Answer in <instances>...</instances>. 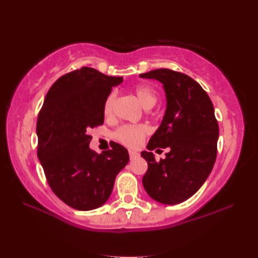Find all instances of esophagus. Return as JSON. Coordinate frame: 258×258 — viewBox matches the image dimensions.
Wrapping results in <instances>:
<instances>
[{
    "label": "esophagus",
    "instance_id": "34e87169",
    "mask_svg": "<svg viewBox=\"0 0 258 258\" xmlns=\"http://www.w3.org/2000/svg\"><path fill=\"white\" fill-rule=\"evenodd\" d=\"M128 154H130V158L131 160H134V158H136L139 156V154L134 151H128Z\"/></svg>",
    "mask_w": 258,
    "mask_h": 258
}]
</instances>
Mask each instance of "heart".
Instances as JSON below:
<instances>
[{"instance_id": "b5f03b06", "label": "heart", "mask_w": 258, "mask_h": 258, "mask_svg": "<svg viewBox=\"0 0 258 258\" xmlns=\"http://www.w3.org/2000/svg\"><path fill=\"white\" fill-rule=\"evenodd\" d=\"M134 94L138 97L139 102L142 104L144 108H152L155 105L158 98V94L154 87L147 84H139L133 89ZM115 102V94L111 93L106 97L104 102L103 112L108 116L112 114L113 105ZM147 134V128L144 125H123L115 131L114 136L115 139L131 147H135L140 145L142 140Z\"/></svg>"}]
</instances>
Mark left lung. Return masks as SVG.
<instances>
[{
	"mask_svg": "<svg viewBox=\"0 0 258 258\" xmlns=\"http://www.w3.org/2000/svg\"><path fill=\"white\" fill-rule=\"evenodd\" d=\"M160 81L166 94L162 124L142 157L147 162L143 186L153 200L178 204L193 196L211 174L217 155L218 123L207 93L188 75L158 69L140 75ZM169 147L165 160L156 162L151 150Z\"/></svg>",
	"mask_w": 258,
	"mask_h": 258,
	"instance_id": "1",
	"label": "left lung"
}]
</instances>
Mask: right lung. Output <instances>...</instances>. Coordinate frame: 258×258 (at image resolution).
<instances>
[{
  "label": "right lung",
  "instance_id": "add662e5",
  "mask_svg": "<svg viewBox=\"0 0 258 258\" xmlns=\"http://www.w3.org/2000/svg\"><path fill=\"white\" fill-rule=\"evenodd\" d=\"M123 78L81 68L61 76L48 90L37 116V156L53 193L79 211L102 206L115 177L128 163L117 143L102 154L90 149L87 134L104 123L103 106Z\"/></svg>",
  "mask_w": 258,
  "mask_h": 258
}]
</instances>
